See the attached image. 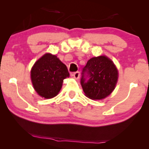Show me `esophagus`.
<instances>
[{"label": "esophagus", "instance_id": "34e87169", "mask_svg": "<svg viewBox=\"0 0 149 149\" xmlns=\"http://www.w3.org/2000/svg\"><path fill=\"white\" fill-rule=\"evenodd\" d=\"M71 75H72V76L75 78V79H78V78H79V77H80V72H78V71H76V72L73 73Z\"/></svg>", "mask_w": 149, "mask_h": 149}]
</instances>
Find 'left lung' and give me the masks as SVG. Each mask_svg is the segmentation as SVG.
I'll return each mask as SVG.
<instances>
[{
	"label": "left lung",
	"mask_w": 149,
	"mask_h": 149,
	"mask_svg": "<svg viewBox=\"0 0 149 149\" xmlns=\"http://www.w3.org/2000/svg\"><path fill=\"white\" fill-rule=\"evenodd\" d=\"M118 78V69L106 56L89 59L83 68L80 84L85 96L94 100H103L116 88Z\"/></svg>",
	"instance_id": "1"
}]
</instances>
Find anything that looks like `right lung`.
<instances>
[{"instance_id":"add662e5","label":"right lung","mask_w":149,"mask_h":149,"mask_svg":"<svg viewBox=\"0 0 149 149\" xmlns=\"http://www.w3.org/2000/svg\"><path fill=\"white\" fill-rule=\"evenodd\" d=\"M69 77L67 67L57 56L46 53L33 64L31 78L36 92L45 99L57 96L63 80Z\"/></svg>"}]
</instances>
